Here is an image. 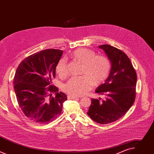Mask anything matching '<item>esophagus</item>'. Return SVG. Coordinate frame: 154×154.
<instances>
[{"mask_svg": "<svg viewBox=\"0 0 154 154\" xmlns=\"http://www.w3.org/2000/svg\"><path fill=\"white\" fill-rule=\"evenodd\" d=\"M68 99H79V97H75V96H71V95H68Z\"/></svg>", "mask_w": 154, "mask_h": 154, "instance_id": "esophagus-1", "label": "esophagus"}]
</instances>
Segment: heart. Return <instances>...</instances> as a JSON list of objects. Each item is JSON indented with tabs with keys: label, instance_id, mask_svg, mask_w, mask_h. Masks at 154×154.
I'll return each instance as SVG.
<instances>
[{
	"label": "heart",
	"instance_id": "1",
	"mask_svg": "<svg viewBox=\"0 0 154 154\" xmlns=\"http://www.w3.org/2000/svg\"><path fill=\"white\" fill-rule=\"evenodd\" d=\"M94 51L79 48L70 54V57L81 64L80 74L82 75L73 77L65 83L63 89L69 95L80 96L95 86L103 83L107 78L111 69L109 60L102 55H95ZM56 72L61 77L67 75L66 63L61 58L56 66Z\"/></svg>",
	"mask_w": 154,
	"mask_h": 154
}]
</instances>
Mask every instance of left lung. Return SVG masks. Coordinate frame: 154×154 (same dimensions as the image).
Segmentation results:
<instances>
[{
    "label": "left lung",
    "instance_id": "obj_1",
    "mask_svg": "<svg viewBox=\"0 0 154 154\" xmlns=\"http://www.w3.org/2000/svg\"><path fill=\"white\" fill-rule=\"evenodd\" d=\"M99 48L110 60L112 68L105 83L96 93L105 96V99H91L87 115L94 121L106 124L123 116L135 102L137 76L129 58L122 51L110 45Z\"/></svg>",
    "mask_w": 154,
    "mask_h": 154
}]
</instances>
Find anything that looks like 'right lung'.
<instances>
[{"instance_id": "1", "label": "right lung", "mask_w": 154, "mask_h": 154, "mask_svg": "<svg viewBox=\"0 0 154 154\" xmlns=\"http://www.w3.org/2000/svg\"><path fill=\"white\" fill-rule=\"evenodd\" d=\"M63 51L46 49L33 54L19 64L13 79L18 104L30 121L48 124L56 119L67 100L52 85ZM53 94L54 96H52Z\"/></svg>"}]
</instances>
